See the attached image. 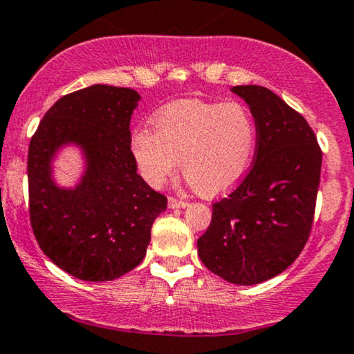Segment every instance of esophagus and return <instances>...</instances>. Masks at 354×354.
I'll return each instance as SVG.
<instances>
[{"mask_svg": "<svg viewBox=\"0 0 354 354\" xmlns=\"http://www.w3.org/2000/svg\"><path fill=\"white\" fill-rule=\"evenodd\" d=\"M168 206L171 207V209H180V207H186L188 206V203L183 201V199H178V198H169L168 199Z\"/></svg>", "mask_w": 354, "mask_h": 354, "instance_id": "34e87169", "label": "esophagus"}]
</instances>
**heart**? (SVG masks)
I'll return each mask as SVG.
<instances>
[{
  "instance_id": "1",
  "label": "heart",
  "mask_w": 354,
  "mask_h": 354,
  "mask_svg": "<svg viewBox=\"0 0 354 354\" xmlns=\"http://www.w3.org/2000/svg\"><path fill=\"white\" fill-rule=\"evenodd\" d=\"M155 130L131 133L130 153L148 185L160 188L181 169L196 193L216 196L234 188L252 166L257 127L244 105L181 100L153 118Z\"/></svg>"
}]
</instances>
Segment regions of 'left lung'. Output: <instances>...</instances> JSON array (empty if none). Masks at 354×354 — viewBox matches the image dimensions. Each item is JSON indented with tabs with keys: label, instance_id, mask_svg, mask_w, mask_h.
Returning <instances> with one entry per match:
<instances>
[{
	"label": "left lung",
	"instance_id": "1",
	"mask_svg": "<svg viewBox=\"0 0 354 354\" xmlns=\"http://www.w3.org/2000/svg\"><path fill=\"white\" fill-rule=\"evenodd\" d=\"M257 127L249 173L227 198L212 204L198 254L212 274L236 285L279 275L310 237L322 171V150L301 115L261 85H236Z\"/></svg>",
	"mask_w": 354,
	"mask_h": 354
}]
</instances>
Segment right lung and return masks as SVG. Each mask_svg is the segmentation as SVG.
Instances as JSON below:
<instances>
[{"instance_id":"add662e5","label":"right lung","mask_w":354,"mask_h":354,"mask_svg":"<svg viewBox=\"0 0 354 354\" xmlns=\"http://www.w3.org/2000/svg\"><path fill=\"white\" fill-rule=\"evenodd\" d=\"M133 88L95 84L67 93L46 112L28 153L29 219L41 250L64 272L107 282L133 270L147 254L151 225L168 199L136 173L130 153ZM74 142L86 156L75 189H59L50 163Z\"/></svg>"}]
</instances>
